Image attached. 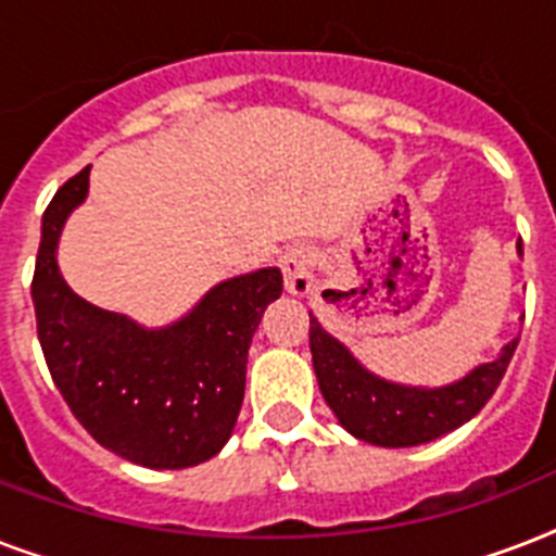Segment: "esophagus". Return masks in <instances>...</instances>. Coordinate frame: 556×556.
I'll use <instances>...</instances> for the list:
<instances>
[{
    "label": "esophagus",
    "instance_id": "esophagus-1",
    "mask_svg": "<svg viewBox=\"0 0 556 556\" xmlns=\"http://www.w3.org/2000/svg\"><path fill=\"white\" fill-rule=\"evenodd\" d=\"M279 270L286 277V288L291 294L305 296L312 291V270H314V253L303 244H294L288 248L282 256H279Z\"/></svg>",
    "mask_w": 556,
    "mask_h": 556
}]
</instances>
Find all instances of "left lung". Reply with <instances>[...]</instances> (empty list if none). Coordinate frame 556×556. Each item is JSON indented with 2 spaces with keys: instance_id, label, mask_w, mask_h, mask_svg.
I'll use <instances>...</instances> for the list:
<instances>
[{
  "instance_id": "1",
  "label": "left lung",
  "mask_w": 556,
  "mask_h": 556,
  "mask_svg": "<svg viewBox=\"0 0 556 556\" xmlns=\"http://www.w3.org/2000/svg\"><path fill=\"white\" fill-rule=\"evenodd\" d=\"M308 317L312 361L326 404L355 439L378 447L427 444L470 421L491 401L519 343V338L510 340L496 361L476 366L456 383L435 389L404 387L364 369L340 340L323 329L312 312Z\"/></svg>"
}]
</instances>
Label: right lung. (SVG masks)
Returning <instances> with one entry per match:
<instances>
[{
  "label": "right lung",
  "mask_w": 556,
  "mask_h": 556,
  "mask_svg": "<svg viewBox=\"0 0 556 556\" xmlns=\"http://www.w3.org/2000/svg\"><path fill=\"white\" fill-rule=\"evenodd\" d=\"M89 169L68 178L42 216L30 296L48 371L74 418L115 456L152 470L201 465L233 432L251 338L282 294V274L218 282L167 329L86 303L56 268V242L89 192Z\"/></svg>",
  "instance_id": "right-lung-1"
}]
</instances>
